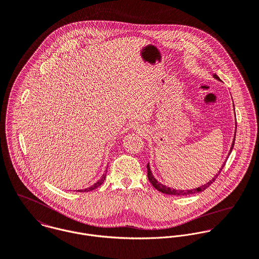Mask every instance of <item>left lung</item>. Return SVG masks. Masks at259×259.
Wrapping results in <instances>:
<instances>
[{
	"label": "left lung",
	"instance_id": "obj_1",
	"mask_svg": "<svg viewBox=\"0 0 259 259\" xmlns=\"http://www.w3.org/2000/svg\"><path fill=\"white\" fill-rule=\"evenodd\" d=\"M213 77H214L215 79H217V80H220V78H219L216 74H214ZM233 106H234V104H233ZM235 130H236V126H235ZM235 136H236V131H235L234 139H233V142H232L230 151H229V153H228V156L231 154V152H232V150H233L234 143H235ZM228 156H227V159H228ZM226 161H227V160H226ZM226 161L223 163V165H222V167L220 168L218 174H216V176H215L214 178H212V180H210L208 183H206V184H204V185H202V186H200V187H198V188H194V189H191V190H176V189H174V188L167 187V186L163 185L162 183L158 182V180L153 176V172L151 171L150 164H148V166H147V169H148V178H149V181L152 183V185H153L158 191H160V192H162V193H164V194H167V195H175V196H187V195H192V194L200 193V192H203L204 190H206V189L216 180V178L218 177V175L221 172L223 167H224L225 164H226Z\"/></svg>",
	"mask_w": 259,
	"mask_h": 259
}]
</instances>
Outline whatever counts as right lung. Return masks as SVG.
<instances>
[{"mask_svg": "<svg viewBox=\"0 0 259 259\" xmlns=\"http://www.w3.org/2000/svg\"><path fill=\"white\" fill-rule=\"evenodd\" d=\"M106 172H107V170L105 171V172L101 176V178L96 182V183H94L93 185H91L90 187H88L87 189H81V190H77L76 192H89V191H92V190H94V189H96V188H98L102 183H103V181L105 180V177H106Z\"/></svg>", "mask_w": 259, "mask_h": 259, "instance_id": "obj_1", "label": "right lung"}]
</instances>
